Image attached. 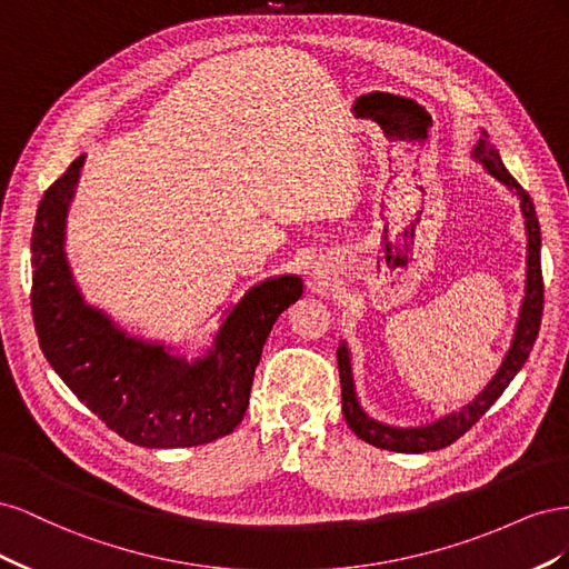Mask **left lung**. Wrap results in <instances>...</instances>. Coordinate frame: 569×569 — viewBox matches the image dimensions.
I'll use <instances>...</instances> for the list:
<instances>
[{"mask_svg":"<svg viewBox=\"0 0 569 569\" xmlns=\"http://www.w3.org/2000/svg\"><path fill=\"white\" fill-rule=\"evenodd\" d=\"M475 157L487 166L489 173H493L498 180L506 182L510 189L518 192L520 209L527 226V295L520 308L518 327H515V339L510 343V351L506 353L501 368H498V372L493 375V380L472 403H468L458 412H451V416L441 418L439 422H432L427 427H412V429L387 427L366 416L363 408L358 406V399H356L349 349L341 343L337 349L339 382H341V412L343 418H347L351 432L358 439L377 446V449H387L396 453H425V451H439V449H446V446H451L456 439H460L465 432H468V429L496 403L498 396L506 391V387L512 382V377L518 375L520 368L525 366L533 341L539 337L541 316H543V278H541V230H539L537 211H533L531 197L525 192L522 184L508 173V168L501 161V153H498V149L489 142L487 132H481L479 142L475 147Z\"/></svg>","mask_w":569,"mask_h":569,"instance_id":"obj_1","label":"left lung"}]
</instances>
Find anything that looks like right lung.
Here are the masks:
<instances>
[{"label": "right lung", "mask_w": 569, "mask_h": 569, "mask_svg": "<svg viewBox=\"0 0 569 569\" xmlns=\"http://www.w3.org/2000/svg\"><path fill=\"white\" fill-rule=\"evenodd\" d=\"M82 161L47 189L32 228L30 306L44 358L130 443L184 449L230 435L247 412L263 343L278 316L301 297V280L282 274L249 289L222 322L216 347L194 363L128 337L82 301L66 263V213Z\"/></svg>", "instance_id": "add662e5"}]
</instances>
